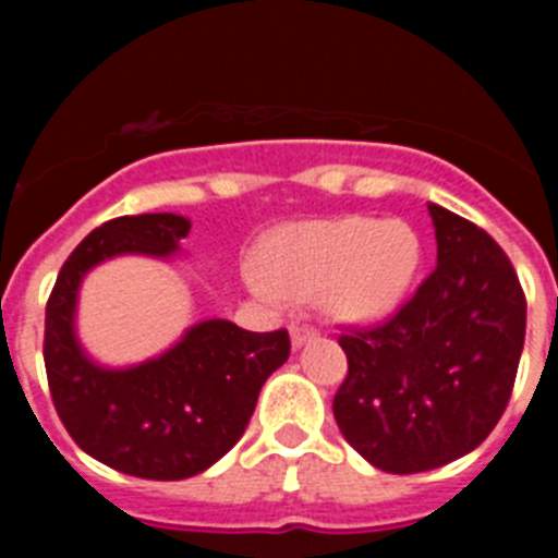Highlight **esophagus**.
Here are the masks:
<instances>
[{
  "mask_svg": "<svg viewBox=\"0 0 558 558\" xmlns=\"http://www.w3.org/2000/svg\"><path fill=\"white\" fill-rule=\"evenodd\" d=\"M315 327L313 324H304V322H293L290 324V338H293V347L299 349V347H304V343H307V340H313L315 338Z\"/></svg>",
  "mask_w": 558,
  "mask_h": 558,
  "instance_id": "1",
  "label": "esophagus"
}]
</instances>
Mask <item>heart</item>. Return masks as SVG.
<instances>
[{
  "instance_id": "heart-1",
  "label": "heart",
  "mask_w": 558,
  "mask_h": 558,
  "mask_svg": "<svg viewBox=\"0 0 558 558\" xmlns=\"http://www.w3.org/2000/svg\"><path fill=\"white\" fill-rule=\"evenodd\" d=\"M422 243L405 220L335 218L282 229L268 243V263L251 259L245 282L268 304L318 299L347 322L388 315L413 284Z\"/></svg>"
}]
</instances>
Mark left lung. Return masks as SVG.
I'll return each mask as SVG.
<instances>
[{"instance_id":"8db88e82","label":"left lung","mask_w":558,"mask_h":558,"mask_svg":"<svg viewBox=\"0 0 558 558\" xmlns=\"http://www.w3.org/2000/svg\"><path fill=\"white\" fill-rule=\"evenodd\" d=\"M438 263L391 318L343 327L349 372L332 413L349 445L393 475L456 461L495 430L525 343V293L506 251L436 204Z\"/></svg>"}]
</instances>
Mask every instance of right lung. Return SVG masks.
<instances>
[{"instance_id": "right-lung-1", "label": "right lung", "mask_w": 558, "mask_h": 558, "mask_svg": "<svg viewBox=\"0 0 558 558\" xmlns=\"http://www.w3.org/2000/svg\"><path fill=\"white\" fill-rule=\"evenodd\" d=\"M190 234L181 215H133L95 229L63 263L44 318V366L52 405L75 445L117 472L184 481L220 461L248 427L265 379L290 357L288 329L248 332L201 322L142 366H95L75 338L77 288L117 254L170 256Z\"/></svg>"}]
</instances>
